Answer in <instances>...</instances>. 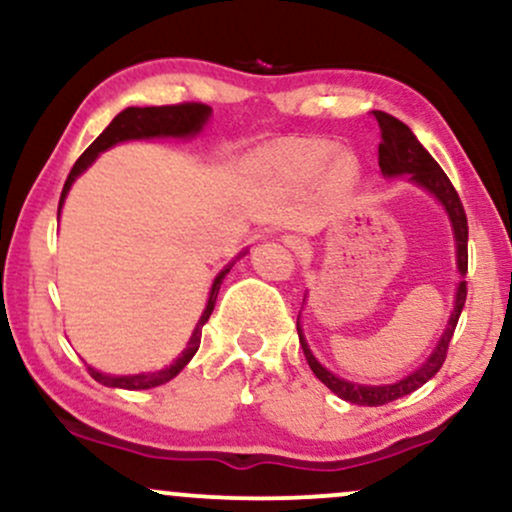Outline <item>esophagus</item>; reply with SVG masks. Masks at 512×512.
<instances>
[{
    "instance_id": "esophagus-1",
    "label": "esophagus",
    "mask_w": 512,
    "mask_h": 512,
    "mask_svg": "<svg viewBox=\"0 0 512 512\" xmlns=\"http://www.w3.org/2000/svg\"><path fill=\"white\" fill-rule=\"evenodd\" d=\"M281 240H284L286 248H291L293 252H296V255H301V252L305 250V243L298 236H284Z\"/></svg>"
}]
</instances>
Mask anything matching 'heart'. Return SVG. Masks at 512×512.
Returning <instances> with one entry per match:
<instances>
[{"mask_svg": "<svg viewBox=\"0 0 512 512\" xmlns=\"http://www.w3.org/2000/svg\"><path fill=\"white\" fill-rule=\"evenodd\" d=\"M330 158V149L325 146H310V149H286V151H276V154H267L260 158V166L267 170H274V173H284V175H293V178H308L313 175L327 163ZM334 170L342 178H351L354 175V163L349 158H339L334 163Z\"/></svg>", "mask_w": 512, "mask_h": 512, "instance_id": "heart-1", "label": "heart"}]
</instances>
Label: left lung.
Wrapping results in <instances>:
<instances>
[{
    "mask_svg": "<svg viewBox=\"0 0 512 512\" xmlns=\"http://www.w3.org/2000/svg\"><path fill=\"white\" fill-rule=\"evenodd\" d=\"M375 120H378L380 127V146H378V163L380 170H383L385 178H399V175H409V182L424 187L426 192H431L433 197L443 204V209L448 211V219L452 223V236H455V248H457V272H460L462 281L457 284L455 291V305H452V313L448 320V327H445L443 337L438 339L436 349L431 351V356L421 363L414 373H409L407 378L397 380V383L390 385H358L351 383V380L339 378L322 366L320 361L313 356L308 342H305L301 322H298V339H301L305 361H308L310 370L315 373L317 380H322L337 397L346 399L351 404H361V407H383L387 402H395V399L411 395L414 390H419L421 385H426L433 375L438 373L440 366H443L445 356H448V346L452 334H455L457 320H460V313L464 308V301H467V216H464V207L457 197V190L452 187L448 175L443 173V168L438 166L436 158H433L428 151L421 146L419 139L414 137V132L399 122L397 117L383 113V110H373ZM301 317V315H298Z\"/></svg>",
    "mask_w": 512,
    "mask_h": 512,
    "instance_id": "8db88e82",
    "label": "left lung"
}]
</instances>
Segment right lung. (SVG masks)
<instances>
[{
  "label": "right lung",
  "instance_id": "add662e5",
  "mask_svg": "<svg viewBox=\"0 0 512 512\" xmlns=\"http://www.w3.org/2000/svg\"><path fill=\"white\" fill-rule=\"evenodd\" d=\"M209 117H211V108H209V105H204V103L158 105V108L154 105V108H125V110H122V113L115 115V120L103 129L101 137H98L96 142L88 146L84 154L79 156V161L74 163L72 173H69L67 182H64L60 207H57V219H60V211H62L64 199H67V192L72 190V182L79 178V175L84 173V170L91 166L93 161H96L98 154L108 151L110 146L122 144V142H134V139H163V137L190 139V137H195V134L202 132ZM245 252H248V250L240 252L236 260H240ZM236 260H233L231 264H226V267H223L221 272L216 274L214 284H211V291H209L207 308H204L202 317H199L195 332H192L190 342H187V349L182 351V354L175 358V361L170 363L168 368L154 370V373L110 375V373H101V370L88 366V373L93 375V380H98V383L105 385V387H120V390H151V387H158V385L168 383V380H173L175 375H178L180 370L192 361V356L197 354L199 342H202V327L207 325L211 310H214V303H216V296H219L223 276L231 272V267L236 264Z\"/></svg>",
  "mask_w": 512,
  "mask_h": 512
}]
</instances>
